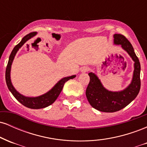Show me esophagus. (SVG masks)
<instances>
[{
  "mask_svg": "<svg viewBox=\"0 0 147 147\" xmlns=\"http://www.w3.org/2000/svg\"><path fill=\"white\" fill-rule=\"evenodd\" d=\"M89 70H90V68L88 66H83L80 68V70L82 72H86L88 71H89Z\"/></svg>",
  "mask_w": 147,
  "mask_h": 147,
  "instance_id": "1",
  "label": "esophagus"
}]
</instances>
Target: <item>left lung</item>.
Instances as JSON below:
<instances>
[{"instance_id":"left-lung-1","label":"left lung","mask_w":147,"mask_h":147,"mask_svg":"<svg viewBox=\"0 0 147 147\" xmlns=\"http://www.w3.org/2000/svg\"><path fill=\"white\" fill-rule=\"evenodd\" d=\"M115 44L121 45L134 61V72L131 84L125 90L120 92H111L103 87L95 74L90 72V82L86 95L94 109L106 113H113L124 109L137 97L140 90V63L136 56L132 45L125 36L120 34H114Z\"/></svg>"}]
</instances>
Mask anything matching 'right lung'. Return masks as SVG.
<instances>
[{
	"label": "right lung",
	"instance_id": "obj_1",
	"mask_svg": "<svg viewBox=\"0 0 147 147\" xmlns=\"http://www.w3.org/2000/svg\"><path fill=\"white\" fill-rule=\"evenodd\" d=\"M35 35H36V32H31L28 34H27L26 36H25L23 38H22L21 41L18 44L16 45L14 48V49H13L11 54H10L9 61H8L7 65L5 71V80L7 86L9 90L11 91V92L12 93V95H14L15 98L17 99L21 104H23V106H26V107L30 108V109H43V108H45L47 107V106L51 105L52 104H53V103L55 102V100L57 99V97H59L61 92L64 86V84H65L67 81H68L69 79L75 78L76 76L72 75L70 76V77H65V78L61 79L59 82L55 86L52 88L49 92L44 94V95L39 96V97H27L21 95L20 93H18L17 91L15 90L14 86H13L12 84H11V79H10V70H11V63H12L13 59H14L15 55H16L18 49L21 48L22 45L24 44L28 40H29L30 38H31L32 37L35 36Z\"/></svg>",
	"mask_w": 147,
	"mask_h": 147
}]
</instances>
